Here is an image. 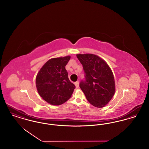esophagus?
Here are the masks:
<instances>
[{
  "label": "esophagus",
  "mask_w": 149,
  "mask_h": 149,
  "mask_svg": "<svg viewBox=\"0 0 149 149\" xmlns=\"http://www.w3.org/2000/svg\"><path fill=\"white\" fill-rule=\"evenodd\" d=\"M74 84H75V85L76 88H79V81H76Z\"/></svg>",
  "instance_id": "34e87169"
}]
</instances>
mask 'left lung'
Segmentation results:
<instances>
[{"label": "left lung", "mask_w": 149, "mask_h": 149, "mask_svg": "<svg viewBox=\"0 0 149 149\" xmlns=\"http://www.w3.org/2000/svg\"><path fill=\"white\" fill-rule=\"evenodd\" d=\"M85 74L79 86L86 98L93 106L102 108L113 97L115 82L113 74L106 62L99 56L91 54H77Z\"/></svg>", "instance_id": "1"}]
</instances>
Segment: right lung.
<instances>
[{"label":"right lung","instance_id":"1","mask_svg":"<svg viewBox=\"0 0 149 149\" xmlns=\"http://www.w3.org/2000/svg\"><path fill=\"white\" fill-rule=\"evenodd\" d=\"M70 59L69 56L51 58L37 75L36 85L38 93L51 105L58 106L66 102L75 88L65 69Z\"/></svg>","mask_w":149,"mask_h":149}]
</instances>
